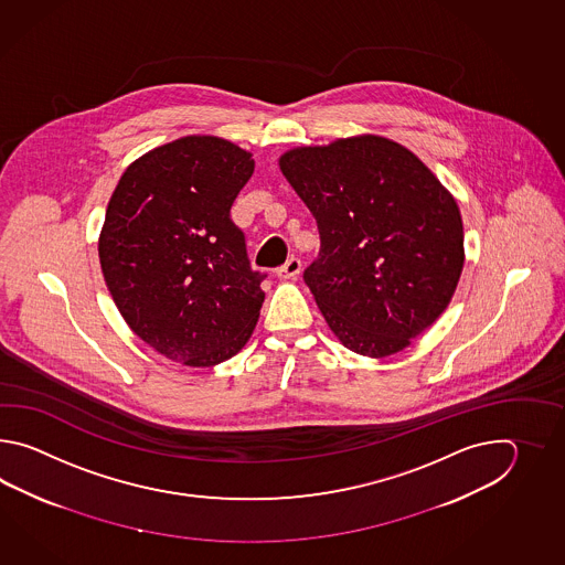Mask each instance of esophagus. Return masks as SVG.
<instances>
[{"label":"esophagus","mask_w":565,"mask_h":565,"mask_svg":"<svg viewBox=\"0 0 565 565\" xmlns=\"http://www.w3.org/2000/svg\"><path fill=\"white\" fill-rule=\"evenodd\" d=\"M300 268H302V265H300L299 258H295V256H292V258H288L285 265L277 268V277L282 278V280L299 277Z\"/></svg>","instance_id":"esophagus-1"}]
</instances>
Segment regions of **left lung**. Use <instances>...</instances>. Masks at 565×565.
<instances>
[{
	"label": "left lung",
	"instance_id": "obj_1",
	"mask_svg": "<svg viewBox=\"0 0 565 565\" xmlns=\"http://www.w3.org/2000/svg\"><path fill=\"white\" fill-rule=\"evenodd\" d=\"M278 168L321 234L305 270L345 348L387 358L446 311L465 266L455 195L420 157L382 135L292 147Z\"/></svg>",
	"mask_w": 565,
	"mask_h": 565
}]
</instances>
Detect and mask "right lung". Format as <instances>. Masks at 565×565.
<instances>
[{
  "mask_svg": "<svg viewBox=\"0 0 565 565\" xmlns=\"http://www.w3.org/2000/svg\"><path fill=\"white\" fill-rule=\"evenodd\" d=\"M253 173L250 151L188 135L137 157L108 200L98 236L108 292L132 333L168 360L214 367L253 335L265 275L230 220Z\"/></svg>",
  "mask_w": 565,
  "mask_h": 565,
  "instance_id": "obj_1",
  "label": "right lung"
}]
</instances>
